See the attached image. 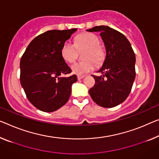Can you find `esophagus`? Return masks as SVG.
Returning <instances> with one entry per match:
<instances>
[{"mask_svg": "<svg viewBox=\"0 0 159 159\" xmlns=\"http://www.w3.org/2000/svg\"><path fill=\"white\" fill-rule=\"evenodd\" d=\"M85 76L84 75H77V79L78 80H82V79H83V78H84Z\"/></svg>", "mask_w": 159, "mask_h": 159, "instance_id": "1", "label": "esophagus"}]
</instances>
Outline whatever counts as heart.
Segmentation results:
<instances>
[{
    "label": "heart",
    "instance_id": "b5f03b06",
    "mask_svg": "<svg viewBox=\"0 0 159 159\" xmlns=\"http://www.w3.org/2000/svg\"><path fill=\"white\" fill-rule=\"evenodd\" d=\"M99 38L94 34L85 33L78 35L75 43L66 41L61 49V55L66 62H74L78 57V51L87 50L84 55V62L75 63L71 66L72 72L78 75L93 71L95 64L101 65L106 57V51L101 45Z\"/></svg>",
    "mask_w": 159,
    "mask_h": 159
}]
</instances>
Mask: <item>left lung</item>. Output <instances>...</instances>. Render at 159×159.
<instances>
[{
    "instance_id": "1",
    "label": "left lung",
    "mask_w": 159,
    "mask_h": 159,
    "mask_svg": "<svg viewBox=\"0 0 159 159\" xmlns=\"http://www.w3.org/2000/svg\"><path fill=\"white\" fill-rule=\"evenodd\" d=\"M89 32H100L107 55L98 72L92 75L95 84L89 93L95 103L105 108L120 104L130 94L136 77V57L129 41L120 32L108 26H95Z\"/></svg>"
}]
</instances>
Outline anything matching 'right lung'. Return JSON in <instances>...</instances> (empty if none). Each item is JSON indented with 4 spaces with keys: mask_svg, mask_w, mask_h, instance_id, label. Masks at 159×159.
<instances>
[{
    "mask_svg": "<svg viewBox=\"0 0 159 159\" xmlns=\"http://www.w3.org/2000/svg\"><path fill=\"white\" fill-rule=\"evenodd\" d=\"M77 30H48L31 41L22 55L20 84L30 103L45 112L55 111L67 103L77 75L61 55L65 41Z\"/></svg>",
    "mask_w": 159,
    "mask_h": 159,
    "instance_id": "right-lung-1",
    "label": "right lung"
}]
</instances>
